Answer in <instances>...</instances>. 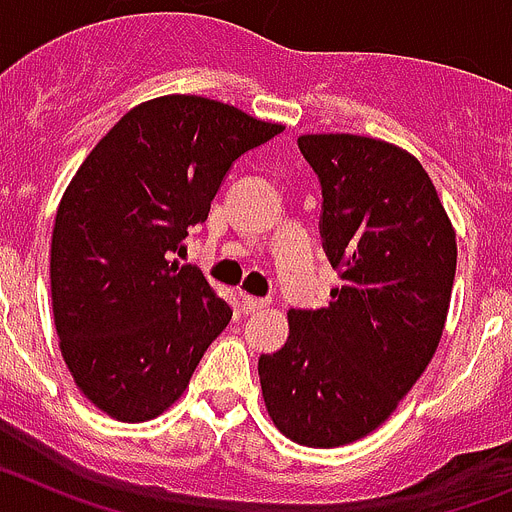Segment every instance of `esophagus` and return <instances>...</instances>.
Instances as JSON below:
<instances>
[{"instance_id": "1", "label": "esophagus", "mask_w": 512, "mask_h": 512, "mask_svg": "<svg viewBox=\"0 0 512 512\" xmlns=\"http://www.w3.org/2000/svg\"><path fill=\"white\" fill-rule=\"evenodd\" d=\"M241 307L246 315H251V312H261L269 307V300L266 297H253V295H243L241 297Z\"/></svg>"}]
</instances>
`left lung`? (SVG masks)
I'll list each match as a JSON object with an SVG mask.
<instances>
[{
    "label": "left lung",
    "instance_id": "8db88e82",
    "mask_svg": "<svg viewBox=\"0 0 512 512\" xmlns=\"http://www.w3.org/2000/svg\"><path fill=\"white\" fill-rule=\"evenodd\" d=\"M323 187L325 253L343 284L289 310L259 359L269 418L289 441L336 449L377 431L428 369L449 315L456 230L418 158L379 138L307 133Z\"/></svg>",
    "mask_w": 512,
    "mask_h": 512
}]
</instances>
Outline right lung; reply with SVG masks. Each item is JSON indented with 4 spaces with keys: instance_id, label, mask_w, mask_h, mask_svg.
Here are the masks:
<instances>
[{
    "instance_id": "1",
    "label": "right lung",
    "mask_w": 512,
    "mask_h": 512,
    "mask_svg": "<svg viewBox=\"0 0 512 512\" xmlns=\"http://www.w3.org/2000/svg\"><path fill=\"white\" fill-rule=\"evenodd\" d=\"M282 130L166 94L135 104L84 158L56 210L51 300L61 356L94 408L146 423L184 395L233 310L171 253L205 223L235 158Z\"/></svg>"
}]
</instances>
